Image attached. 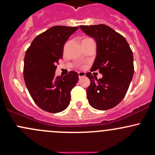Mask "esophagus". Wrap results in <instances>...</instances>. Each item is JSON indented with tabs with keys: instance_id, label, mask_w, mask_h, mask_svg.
<instances>
[{
	"instance_id": "34e87169",
	"label": "esophagus",
	"mask_w": 155,
	"mask_h": 155,
	"mask_svg": "<svg viewBox=\"0 0 155 155\" xmlns=\"http://www.w3.org/2000/svg\"><path fill=\"white\" fill-rule=\"evenodd\" d=\"M78 74H79V78H81V77H84V76H85V73H84V72H79V73H78Z\"/></svg>"
}]
</instances>
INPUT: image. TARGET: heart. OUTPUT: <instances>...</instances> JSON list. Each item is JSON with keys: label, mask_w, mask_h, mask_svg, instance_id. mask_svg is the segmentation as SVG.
I'll return each mask as SVG.
<instances>
[{"label": "heart", "mask_w": 155, "mask_h": 155, "mask_svg": "<svg viewBox=\"0 0 155 155\" xmlns=\"http://www.w3.org/2000/svg\"><path fill=\"white\" fill-rule=\"evenodd\" d=\"M90 39L91 38H85V39H84V40H82V42H84V41H85V40H90Z\"/></svg>", "instance_id": "obj_1"}]
</instances>
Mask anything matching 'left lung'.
Here are the masks:
<instances>
[{"label":"left lung","mask_w":155,"mask_h":155,"mask_svg":"<svg viewBox=\"0 0 155 155\" xmlns=\"http://www.w3.org/2000/svg\"><path fill=\"white\" fill-rule=\"evenodd\" d=\"M96 42V57L91 71L99 70L98 79L91 73L87 89L88 102L96 110H106L118 105L124 98L134 74L133 54L126 39L104 24L80 25Z\"/></svg>","instance_id":"8db88e82"}]
</instances>
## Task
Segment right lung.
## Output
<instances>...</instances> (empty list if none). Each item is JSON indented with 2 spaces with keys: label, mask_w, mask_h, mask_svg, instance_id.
<instances>
[{
  "label": "right lung",
  "mask_w": 155,
  "mask_h": 155,
  "mask_svg": "<svg viewBox=\"0 0 155 155\" xmlns=\"http://www.w3.org/2000/svg\"><path fill=\"white\" fill-rule=\"evenodd\" d=\"M78 28L53 26L35 37L25 52V85L37 106L48 113H59L68 107L71 90L79 80L75 71L63 77L55 76L56 64L62 57L64 43Z\"/></svg>",
  "instance_id": "right-lung-1"
}]
</instances>
